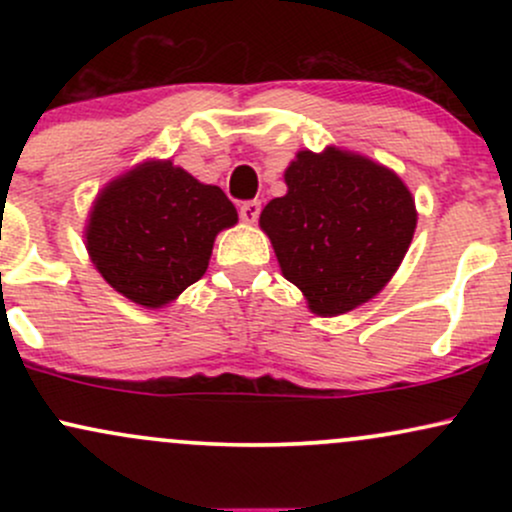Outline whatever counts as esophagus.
<instances>
[{
    "label": "esophagus",
    "mask_w": 512,
    "mask_h": 512,
    "mask_svg": "<svg viewBox=\"0 0 512 512\" xmlns=\"http://www.w3.org/2000/svg\"><path fill=\"white\" fill-rule=\"evenodd\" d=\"M260 209L262 204L257 202V199H252V202H243L240 204V219L245 223H255L257 216H260Z\"/></svg>",
    "instance_id": "obj_1"
}]
</instances>
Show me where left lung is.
I'll return each mask as SVG.
<instances>
[{"label":"left lung","instance_id":"8db88e82","mask_svg":"<svg viewBox=\"0 0 512 512\" xmlns=\"http://www.w3.org/2000/svg\"><path fill=\"white\" fill-rule=\"evenodd\" d=\"M286 195L260 214L281 274L310 313L344 315L368 303L407 255L416 204L395 170L356 151H298L284 170Z\"/></svg>","mask_w":512,"mask_h":512}]
</instances>
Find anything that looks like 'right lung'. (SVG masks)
Instances as JSON below:
<instances>
[{"label":"right lung","mask_w":512,"mask_h":512,"mask_svg":"<svg viewBox=\"0 0 512 512\" xmlns=\"http://www.w3.org/2000/svg\"><path fill=\"white\" fill-rule=\"evenodd\" d=\"M238 211L170 158H146L98 192L84 238L93 267L127 301L158 310L204 276Z\"/></svg>","instance_id":"obj_1"}]
</instances>
